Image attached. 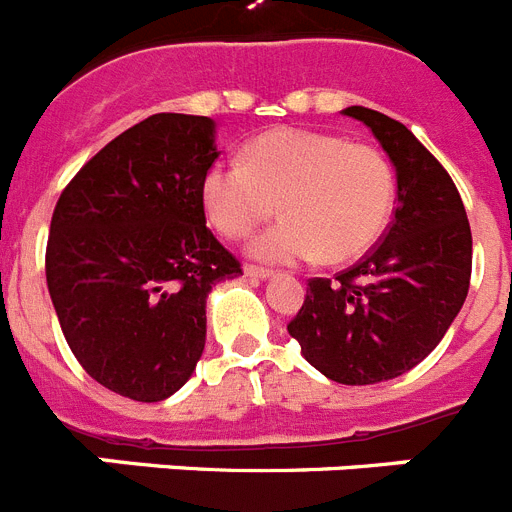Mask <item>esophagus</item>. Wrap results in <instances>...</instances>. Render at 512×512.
Here are the masks:
<instances>
[{"label":"esophagus","mask_w":512,"mask_h":512,"mask_svg":"<svg viewBox=\"0 0 512 512\" xmlns=\"http://www.w3.org/2000/svg\"><path fill=\"white\" fill-rule=\"evenodd\" d=\"M244 275H247V278H252V281H265V278H270V275H273V270L260 268V265H247V268H244Z\"/></svg>","instance_id":"34e87169"}]
</instances>
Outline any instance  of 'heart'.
<instances>
[{"label":"heart","mask_w":512,"mask_h":512,"mask_svg":"<svg viewBox=\"0 0 512 512\" xmlns=\"http://www.w3.org/2000/svg\"><path fill=\"white\" fill-rule=\"evenodd\" d=\"M394 195L397 180L384 151L304 128L262 133L247 162L221 159L203 177L208 219L229 239L247 237L281 203L286 219L252 242V255L270 262L363 255L384 234Z\"/></svg>","instance_id":"heart-1"}]
</instances>
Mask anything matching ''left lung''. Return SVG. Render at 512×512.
Returning a JSON list of instances; mask_svg holds the SVG:
<instances>
[{"instance_id": "left-lung-1", "label": "left lung", "mask_w": 512, "mask_h": 512, "mask_svg": "<svg viewBox=\"0 0 512 512\" xmlns=\"http://www.w3.org/2000/svg\"><path fill=\"white\" fill-rule=\"evenodd\" d=\"M366 123L397 170V211L379 244L335 278H311L288 332L311 366L337 384H379L415 368L469 293L471 229L443 164L404 123L342 110Z\"/></svg>"}]
</instances>
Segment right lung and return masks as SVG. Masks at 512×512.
<instances>
[{"mask_svg":"<svg viewBox=\"0 0 512 512\" xmlns=\"http://www.w3.org/2000/svg\"><path fill=\"white\" fill-rule=\"evenodd\" d=\"M219 159L206 115L157 113L115 136L59 195L46 281L61 332L97 384L175 394L206 345V299L242 265L206 226L203 177Z\"/></svg>","mask_w":512,"mask_h":512,"instance_id":"1","label":"right lung"}]
</instances>
